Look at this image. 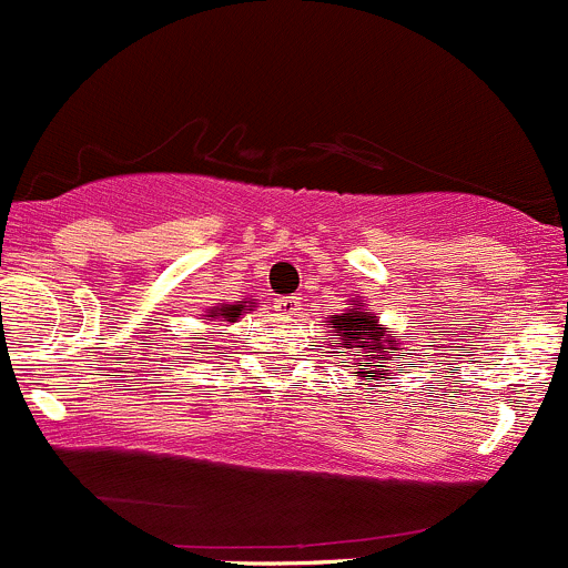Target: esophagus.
<instances>
[{
	"mask_svg": "<svg viewBox=\"0 0 568 568\" xmlns=\"http://www.w3.org/2000/svg\"><path fill=\"white\" fill-rule=\"evenodd\" d=\"M274 311H280V316H296L302 311V296H280V300H274Z\"/></svg>",
	"mask_w": 568,
	"mask_h": 568,
	"instance_id": "1",
	"label": "esophagus"
}]
</instances>
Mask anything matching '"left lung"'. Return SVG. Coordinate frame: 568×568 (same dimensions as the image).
<instances>
[{"mask_svg": "<svg viewBox=\"0 0 568 568\" xmlns=\"http://www.w3.org/2000/svg\"><path fill=\"white\" fill-rule=\"evenodd\" d=\"M329 322L335 324V333L341 335L344 355H349V361L379 363V357H383V361H390L388 352L399 349V346L394 344L396 335H390V329L383 327V324L377 322V316L363 307V302L357 307H352L349 313L333 316ZM394 363H399V366H394L396 372H402L405 366H413L410 352L405 349L402 352V361H394ZM383 372H390V366H385ZM355 374H366V379H374L377 377V368H368V372H355Z\"/></svg>", "mask_w": 568, "mask_h": 568, "instance_id": "8db88e82", "label": "left lung"}]
</instances>
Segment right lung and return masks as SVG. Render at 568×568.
Here are the masks:
<instances>
[{"instance_id": "right-lung-1", "label": "right lung", "mask_w": 568, "mask_h": 568, "mask_svg": "<svg viewBox=\"0 0 568 568\" xmlns=\"http://www.w3.org/2000/svg\"><path fill=\"white\" fill-rule=\"evenodd\" d=\"M244 311H246V305H222V307H213L211 318H222V322H235V318H241V313H244Z\"/></svg>"}]
</instances>
